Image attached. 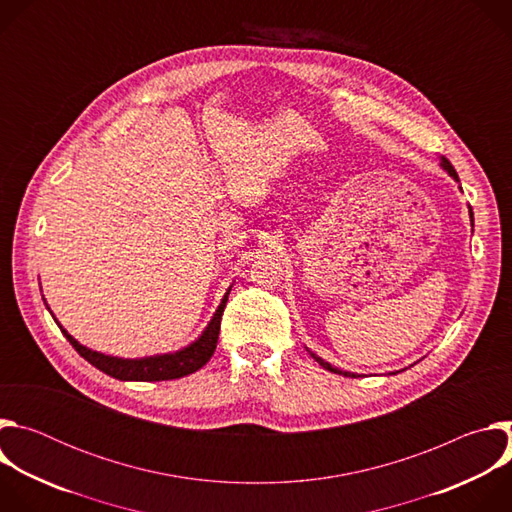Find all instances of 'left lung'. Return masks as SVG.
Wrapping results in <instances>:
<instances>
[{
  "label": "left lung",
  "instance_id": "left-lung-1",
  "mask_svg": "<svg viewBox=\"0 0 512 512\" xmlns=\"http://www.w3.org/2000/svg\"><path fill=\"white\" fill-rule=\"evenodd\" d=\"M440 166L450 174V178H454L456 182H458V188L462 190V186H460V178H458V172L454 170V166L450 164V160H446L444 156L440 158ZM468 212H470V221H472V227H474V212H472V206H468ZM310 352V350H308ZM312 354V358L320 364V367H324L326 371H330V373H336V375H344V377H358V375H354V373H348V371H340V369H336V367H332L330 362H326L322 356H318V354H314V352H310ZM399 373V371H397ZM397 373H391V375H397Z\"/></svg>",
  "mask_w": 512,
  "mask_h": 512
}]
</instances>
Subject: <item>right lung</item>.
<instances>
[{
    "instance_id": "right-lung-1",
    "label": "right lung",
    "mask_w": 512,
    "mask_h": 512,
    "mask_svg": "<svg viewBox=\"0 0 512 512\" xmlns=\"http://www.w3.org/2000/svg\"><path fill=\"white\" fill-rule=\"evenodd\" d=\"M231 287L225 291V296H223L221 304H218L216 312L212 314L208 326L202 330V334L194 342H190L188 346H184L176 352L154 354V356H143V358H121V356H111V354H103L93 348H87L60 326V322L54 318L52 312L50 314H52L54 322L60 326L66 340L75 346V350L87 362H91L95 369L103 371L105 375L119 379V381H170V379H180L190 373H196L214 354V348L218 342V332H221V318H223L229 294H231Z\"/></svg>"
}]
</instances>
